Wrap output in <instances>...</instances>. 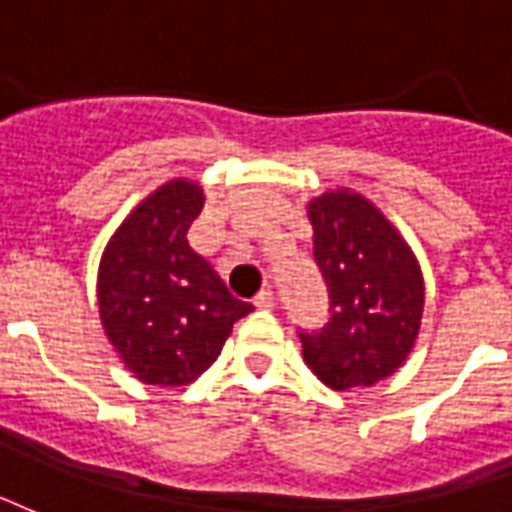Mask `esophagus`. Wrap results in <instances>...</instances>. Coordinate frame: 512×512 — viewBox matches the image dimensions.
Masks as SVG:
<instances>
[{
	"instance_id": "34e87169",
	"label": "esophagus",
	"mask_w": 512,
	"mask_h": 512,
	"mask_svg": "<svg viewBox=\"0 0 512 512\" xmlns=\"http://www.w3.org/2000/svg\"><path fill=\"white\" fill-rule=\"evenodd\" d=\"M253 305H256V308H264V311H270V308H275V292H272V289H261L259 297L253 300Z\"/></svg>"
}]
</instances>
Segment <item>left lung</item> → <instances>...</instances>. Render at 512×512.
I'll use <instances>...</instances> for the list:
<instances>
[{
  "instance_id": "left-lung-1",
  "label": "left lung",
  "mask_w": 512,
  "mask_h": 512,
  "mask_svg": "<svg viewBox=\"0 0 512 512\" xmlns=\"http://www.w3.org/2000/svg\"><path fill=\"white\" fill-rule=\"evenodd\" d=\"M313 256L330 289V322L302 333V360L330 390L374 387L412 354L425 308L420 261L401 229L352 188L305 201Z\"/></svg>"
}]
</instances>
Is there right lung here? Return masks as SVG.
<instances>
[{
    "label": "right lung",
    "mask_w": 512,
    "mask_h": 512,
    "mask_svg": "<svg viewBox=\"0 0 512 512\" xmlns=\"http://www.w3.org/2000/svg\"><path fill=\"white\" fill-rule=\"evenodd\" d=\"M201 207L196 179H169L128 212L100 256V324L138 382H196L218 360L234 322L253 311L190 251L185 234Z\"/></svg>",
    "instance_id": "obj_1"
}]
</instances>
